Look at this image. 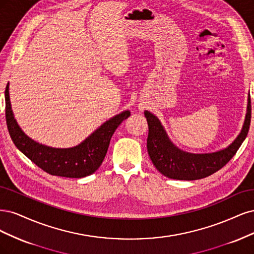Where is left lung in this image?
Wrapping results in <instances>:
<instances>
[{
    "instance_id": "obj_1",
    "label": "left lung",
    "mask_w": 254,
    "mask_h": 254,
    "mask_svg": "<svg viewBox=\"0 0 254 254\" xmlns=\"http://www.w3.org/2000/svg\"><path fill=\"white\" fill-rule=\"evenodd\" d=\"M149 125V135L146 140L149 156L162 175L179 181H196L215 173L229 162L247 137L251 121V100L248 97L247 113L240 135L226 149L213 153L193 154L185 152L170 140L165 127L159 119L150 113L144 112Z\"/></svg>"
}]
</instances>
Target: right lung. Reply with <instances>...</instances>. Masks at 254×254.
Wrapping results in <instances>:
<instances>
[{
	"label": "right lung",
	"instance_id": "obj_1",
	"mask_svg": "<svg viewBox=\"0 0 254 254\" xmlns=\"http://www.w3.org/2000/svg\"><path fill=\"white\" fill-rule=\"evenodd\" d=\"M5 104L6 124L14 145L46 173L69 178L88 176L101 166L114 132L130 116L129 111L122 112L104 122L80 144L68 149H57L32 140L21 129L11 110L9 82L5 89Z\"/></svg>",
	"mask_w": 254,
	"mask_h": 254
}]
</instances>
